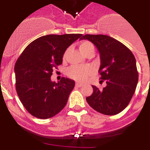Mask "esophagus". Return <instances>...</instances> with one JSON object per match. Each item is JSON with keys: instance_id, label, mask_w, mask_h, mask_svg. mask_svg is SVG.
<instances>
[{"instance_id": "34e87169", "label": "esophagus", "mask_w": 150, "mask_h": 150, "mask_svg": "<svg viewBox=\"0 0 150 150\" xmlns=\"http://www.w3.org/2000/svg\"><path fill=\"white\" fill-rule=\"evenodd\" d=\"M75 86H76L77 87H81V86H83V84H82V83H81L77 82L76 83H75Z\"/></svg>"}]
</instances>
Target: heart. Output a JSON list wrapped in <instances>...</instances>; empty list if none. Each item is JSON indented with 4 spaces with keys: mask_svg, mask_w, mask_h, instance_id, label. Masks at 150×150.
<instances>
[{
    "mask_svg": "<svg viewBox=\"0 0 150 150\" xmlns=\"http://www.w3.org/2000/svg\"><path fill=\"white\" fill-rule=\"evenodd\" d=\"M79 48L81 52L86 55L89 52H94L93 43L88 40H83L80 43ZM93 72V68L91 66H72L67 69L68 76L78 81H83Z\"/></svg>",
    "mask_w": 150,
    "mask_h": 150,
    "instance_id": "b5f03b06",
    "label": "heart"
}]
</instances>
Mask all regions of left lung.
<instances>
[{
  "label": "left lung",
  "instance_id": "obj_1",
  "mask_svg": "<svg viewBox=\"0 0 150 150\" xmlns=\"http://www.w3.org/2000/svg\"><path fill=\"white\" fill-rule=\"evenodd\" d=\"M83 39L90 40L99 50V73L101 81L107 83L102 90L92 86L93 93L86 97V101L102 114H118L131 102L138 83L135 57L128 47L108 35L87 34L81 38Z\"/></svg>",
  "mask_w": 150,
  "mask_h": 150
}]
</instances>
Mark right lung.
Returning a JSON list of instances; mask_svg holds the SVG:
<instances>
[{
    "instance_id": "1",
    "label": "right lung",
    "mask_w": 150,
    "mask_h": 150,
    "mask_svg": "<svg viewBox=\"0 0 150 150\" xmlns=\"http://www.w3.org/2000/svg\"><path fill=\"white\" fill-rule=\"evenodd\" d=\"M82 34L48 35L33 40L21 54L14 67L16 91L30 114L48 119L67 102L75 81L62 78L51 82L53 71L62 63L66 49Z\"/></svg>"
}]
</instances>
